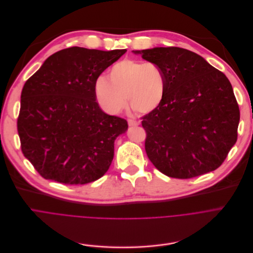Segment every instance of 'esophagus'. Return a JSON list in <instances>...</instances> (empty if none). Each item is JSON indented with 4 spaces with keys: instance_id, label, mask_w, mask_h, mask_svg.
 Segmentation results:
<instances>
[{
    "instance_id": "esophagus-1",
    "label": "esophagus",
    "mask_w": 253,
    "mask_h": 253,
    "mask_svg": "<svg viewBox=\"0 0 253 253\" xmlns=\"http://www.w3.org/2000/svg\"><path fill=\"white\" fill-rule=\"evenodd\" d=\"M127 123H128V126H136L139 125V122L134 121V120H128Z\"/></svg>"
}]
</instances>
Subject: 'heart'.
<instances>
[{
  "instance_id": "b5f03b06",
  "label": "heart",
  "mask_w": 253,
  "mask_h": 253,
  "mask_svg": "<svg viewBox=\"0 0 253 253\" xmlns=\"http://www.w3.org/2000/svg\"><path fill=\"white\" fill-rule=\"evenodd\" d=\"M109 78L100 76L94 82L97 102L109 114H120L127 102L138 113L149 114L166 97L167 77L156 63L125 59L112 67Z\"/></svg>"
}]
</instances>
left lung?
Segmentation results:
<instances>
[{
	"label": "left lung",
	"mask_w": 253,
	"mask_h": 253,
	"mask_svg": "<svg viewBox=\"0 0 253 253\" xmlns=\"http://www.w3.org/2000/svg\"><path fill=\"white\" fill-rule=\"evenodd\" d=\"M167 77L163 104L141 118L145 151L164 174L191 178L215 170L237 140L240 113L226 76L188 49L133 50Z\"/></svg>",
	"instance_id": "1"
}]
</instances>
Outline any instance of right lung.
Wrapping results in <instances>:
<instances>
[{"label": "right lung", "instance_id": "1", "mask_svg": "<svg viewBox=\"0 0 253 253\" xmlns=\"http://www.w3.org/2000/svg\"><path fill=\"white\" fill-rule=\"evenodd\" d=\"M126 52L64 48L25 83L18 133L23 155L43 178L85 184L110 169L127 122L100 110L94 82Z\"/></svg>", "mask_w": 253, "mask_h": 253}]
</instances>
